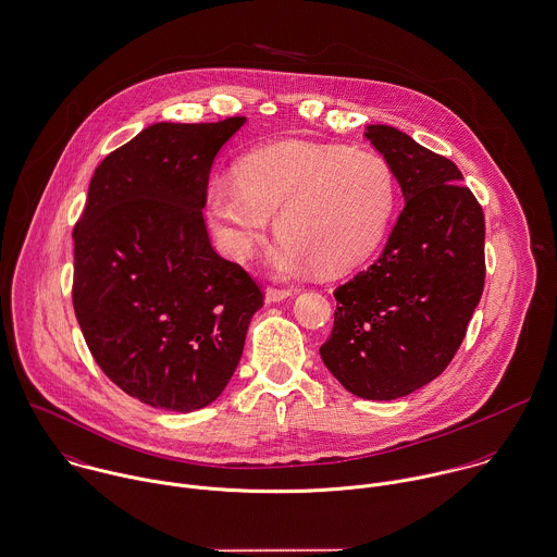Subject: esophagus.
<instances>
[{
  "label": "esophagus",
  "mask_w": 557,
  "mask_h": 557,
  "mask_svg": "<svg viewBox=\"0 0 557 557\" xmlns=\"http://www.w3.org/2000/svg\"><path fill=\"white\" fill-rule=\"evenodd\" d=\"M264 295H267V301L277 304V301H284V299L293 297V290H286V288H273V286H269Z\"/></svg>",
  "instance_id": "34e87169"
}]
</instances>
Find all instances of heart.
Instances as JSON below:
<instances>
[{"label":"heart","mask_w":557,"mask_h":557,"mask_svg":"<svg viewBox=\"0 0 557 557\" xmlns=\"http://www.w3.org/2000/svg\"><path fill=\"white\" fill-rule=\"evenodd\" d=\"M396 200V174L381 154L297 139L251 150L238 176H215L207 189L215 238L234 260L253 256L277 213L269 260L280 275L363 262L383 240Z\"/></svg>","instance_id":"b5f03b06"}]
</instances>
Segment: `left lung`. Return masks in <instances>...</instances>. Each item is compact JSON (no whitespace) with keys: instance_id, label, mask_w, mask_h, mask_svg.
<instances>
[{"instance_id":"8db88e82","label":"left lung","mask_w":557,"mask_h":557,"mask_svg":"<svg viewBox=\"0 0 557 557\" xmlns=\"http://www.w3.org/2000/svg\"><path fill=\"white\" fill-rule=\"evenodd\" d=\"M392 165L405 209L383 253L335 288L321 357L355 396L394 400L437 379L484 288V213L460 170L407 133H363Z\"/></svg>"}]
</instances>
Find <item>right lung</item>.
<instances>
[{
  "instance_id": "1",
  "label": "right lung",
  "mask_w": 557,
  "mask_h": 557,
  "mask_svg": "<svg viewBox=\"0 0 557 557\" xmlns=\"http://www.w3.org/2000/svg\"><path fill=\"white\" fill-rule=\"evenodd\" d=\"M245 117L157 122L97 168L73 230V306L101 370L165 411L211 405L234 374L262 290L222 258L202 209Z\"/></svg>"
}]
</instances>
